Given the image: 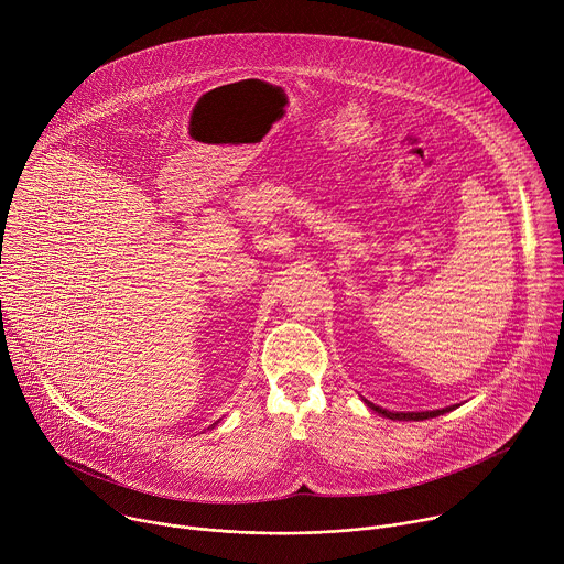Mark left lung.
Instances as JSON below:
<instances>
[{
  "label": "left lung",
  "mask_w": 564,
  "mask_h": 564,
  "mask_svg": "<svg viewBox=\"0 0 564 564\" xmlns=\"http://www.w3.org/2000/svg\"><path fill=\"white\" fill-rule=\"evenodd\" d=\"M366 401V406L370 409V411H375V413H379V415H383V417H388V420H399V422H422V420H431V417H440V415H444V413H448V411H453V409H457L459 404H455V406H446V409H437V411H422V413H394V411H386V409H381V406H375L372 401H368V399H364Z\"/></svg>",
  "instance_id": "left-lung-1"
}]
</instances>
